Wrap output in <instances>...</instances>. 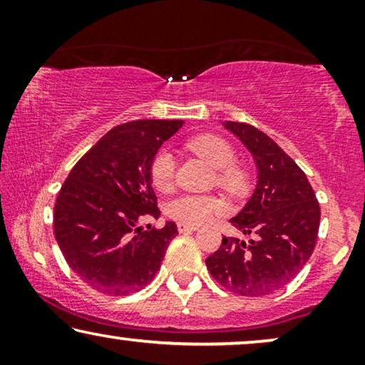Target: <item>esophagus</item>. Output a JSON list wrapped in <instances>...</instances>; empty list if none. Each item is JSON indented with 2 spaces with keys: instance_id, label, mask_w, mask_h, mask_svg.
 Instances as JSON below:
<instances>
[{
  "instance_id": "34e87169",
  "label": "esophagus",
  "mask_w": 365,
  "mask_h": 365,
  "mask_svg": "<svg viewBox=\"0 0 365 365\" xmlns=\"http://www.w3.org/2000/svg\"><path fill=\"white\" fill-rule=\"evenodd\" d=\"M178 231L179 232H194V231H197V226H191V224L179 222L178 224Z\"/></svg>"
}]
</instances>
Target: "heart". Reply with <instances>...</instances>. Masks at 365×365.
<instances>
[{
    "label": "heart",
    "mask_w": 365,
    "mask_h": 365,
    "mask_svg": "<svg viewBox=\"0 0 365 365\" xmlns=\"http://www.w3.org/2000/svg\"><path fill=\"white\" fill-rule=\"evenodd\" d=\"M186 148L216 169L214 173L216 184L224 191L234 196H242L249 191L251 171L247 164L237 161L236 149L226 138L214 133L197 134L187 139ZM174 171H176V161L171 151L166 148L159 149L149 166L153 187L159 192L171 191L174 186ZM224 211H226V202L214 194H181L169 201L166 207L169 217L191 226L206 222Z\"/></svg>",
    "instance_id": "1"
}]
</instances>
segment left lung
<instances>
[{
  "instance_id": "obj_1",
  "label": "left lung",
  "mask_w": 365,
  "mask_h": 365,
  "mask_svg": "<svg viewBox=\"0 0 365 365\" xmlns=\"http://www.w3.org/2000/svg\"><path fill=\"white\" fill-rule=\"evenodd\" d=\"M246 144L257 164V186L231 224L254 239L222 237L206 259L211 276L239 296H267L301 272L317 241L321 207L307 176L261 129L224 124Z\"/></svg>"
}]
</instances>
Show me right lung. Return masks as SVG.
<instances>
[{"label": "right lung", "instance_id": "obj_1", "mask_svg": "<svg viewBox=\"0 0 365 365\" xmlns=\"http://www.w3.org/2000/svg\"><path fill=\"white\" fill-rule=\"evenodd\" d=\"M182 121L141 119L108 131L69 173L54 204V236L69 267L108 296L138 292L153 281L178 234L139 224L158 219L149 166Z\"/></svg>", "mask_w": 365, "mask_h": 365}]
</instances>
